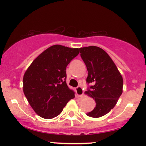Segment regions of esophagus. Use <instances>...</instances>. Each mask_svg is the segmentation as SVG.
Masks as SVG:
<instances>
[{
  "instance_id": "esophagus-1",
  "label": "esophagus",
  "mask_w": 146,
  "mask_h": 146,
  "mask_svg": "<svg viewBox=\"0 0 146 146\" xmlns=\"http://www.w3.org/2000/svg\"><path fill=\"white\" fill-rule=\"evenodd\" d=\"M83 93H84L83 88H82L81 86L77 87V88H76V93H77V95H78V97H81L82 95H83Z\"/></svg>"
}]
</instances>
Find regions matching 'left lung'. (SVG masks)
Segmentation results:
<instances>
[{"mask_svg": "<svg viewBox=\"0 0 146 146\" xmlns=\"http://www.w3.org/2000/svg\"><path fill=\"white\" fill-rule=\"evenodd\" d=\"M80 52L88 71L87 82L93 84L84 93L96 103L94 109L86 115L98 118L109 113L116 105L123 92V78L109 55L102 48L89 46L80 48Z\"/></svg>", "mask_w": 146, "mask_h": 146, "instance_id": "1", "label": "left lung"}]
</instances>
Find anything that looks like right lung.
<instances>
[{
    "label": "right lung",
    "mask_w": 146,
    "mask_h": 146,
    "mask_svg": "<svg viewBox=\"0 0 146 146\" xmlns=\"http://www.w3.org/2000/svg\"><path fill=\"white\" fill-rule=\"evenodd\" d=\"M79 48L56 44L41 53L23 76V92L37 115L44 119L59 115L74 92L66 82V68Z\"/></svg>",
    "instance_id": "1"
}]
</instances>
